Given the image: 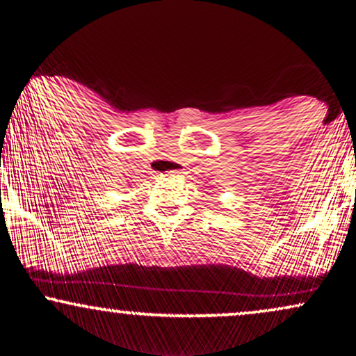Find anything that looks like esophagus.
<instances>
[{
	"instance_id": "34e87169",
	"label": "esophagus",
	"mask_w": 356,
	"mask_h": 356,
	"mask_svg": "<svg viewBox=\"0 0 356 356\" xmlns=\"http://www.w3.org/2000/svg\"><path fill=\"white\" fill-rule=\"evenodd\" d=\"M170 172H172V174H177V172H179V169H175V170H170Z\"/></svg>"
}]
</instances>
